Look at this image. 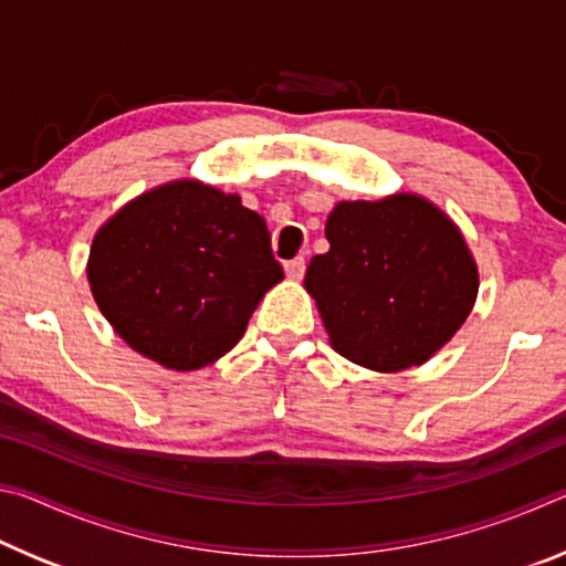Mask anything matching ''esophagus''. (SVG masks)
<instances>
[{"mask_svg":"<svg viewBox=\"0 0 566 566\" xmlns=\"http://www.w3.org/2000/svg\"><path fill=\"white\" fill-rule=\"evenodd\" d=\"M284 270H286V276H290V280H302V276H304V256H294V260L284 264Z\"/></svg>","mask_w":566,"mask_h":566,"instance_id":"esophagus-1","label":"esophagus"}]
</instances>
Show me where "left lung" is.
<instances>
[{
	"label": "left lung",
	"mask_w": 566,
	"mask_h": 566,
	"mask_svg": "<svg viewBox=\"0 0 566 566\" xmlns=\"http://www.w3.org/2000/svg\"><path fill=\"white\" fill-rule=\"evenodd\" d=\"M304 286L332 347L375 371L427 361L472 312L479 274L462 232L417 195L339 202Z\"/></svg>",
	"instance_id": "left-lung-1"
}]
</instances>
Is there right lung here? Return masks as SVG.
I'll return each mask as SVG.
<instances>
[{"instance_id": "right-lung-1", "label": "right lung", "mask_w": 566, "mask_h": 566, "mask_svg": "<svg viewBox=\"0 0 566 566\" xmlns=\"http://www.w3.org/2000/svg\"><path fill=\"white\" fill-rule=\"evenodd\" d=\"M87 280L132 349L191 371L242 339L284 272L260 214L237 195L179 179L132 199L94 234Z\"/></svg>"}]
</instances>
